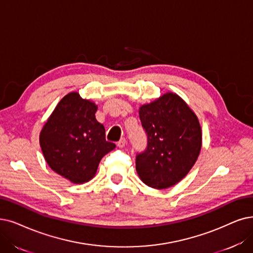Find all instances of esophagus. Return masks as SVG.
<instances>
[{"label":"esophagus","mask_w":253,"mask_h":253,"mask_svg":"<svg viewBox=\"0 0 253 253\" xmlns=\"http://www.w3.org/2000/svg\"><path fill=\"white\" fill-rule=\"evenodd\" d=\"M126 143V138H121V139L118 141V142H117V146L120 147V148H123V147H125Z\"/></svg>","instance_id":"34e87169"}]
</instances>
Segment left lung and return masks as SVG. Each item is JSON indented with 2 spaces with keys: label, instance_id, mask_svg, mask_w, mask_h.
Here are the masks:
<instances>
[{
  "label": "left lung",
  "instance_id": "1",
  "mask_svg": "<svg viewBox=\"0 0 253 253\" xmlns=\"http://www.w3.org/2000/svg\"><path fill=\"white\" fill-rule=\"evenodd\" d=\"M147 147L136 157L143 183L166 189L183 179L199 156L203 134L195 113L177 94L168 92L139 109Z\"/></svg>",
  "mask_w": 253,
  "mask_h": 253
}]
</instances>
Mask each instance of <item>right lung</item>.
I'll use <instances>...</instances> for the list:
<instances>
[{"instance_id": "add662e5", "label": "right lung", "mask_w": 253, "mask_h": 253, "mask_svg": "<svg viewBox=\"0 0 253 253\" xmlns=\"http://www.w3.org/2000/svg\"><path fill=\"white\" fill-rule=\"evenodd\" d=\"M96 110L91 100L70 92L58 103L39 135L47 165L73 184L91 179L102 158L115 148L106 141L105 127L95 118Z\"/></svg>"}]
</instances>
